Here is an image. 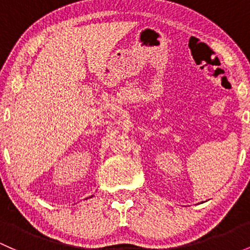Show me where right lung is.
<instances>
[{
  "label": "right lung",
  "mask_w": 250,
  "mask_h": 250,
  "mask_svg": "<svg viewBox=\"0 0 250 250\" xmlns=\"http://www.w3.org/2000/svg\"><path fill=\"white\" fill-rule=\"evenodd\" d=\"M92 197H93V195H92ZM92 197H90V198H92Z\"/></svg>",
  "instance_id": "obj_1"
}]
</instances>
